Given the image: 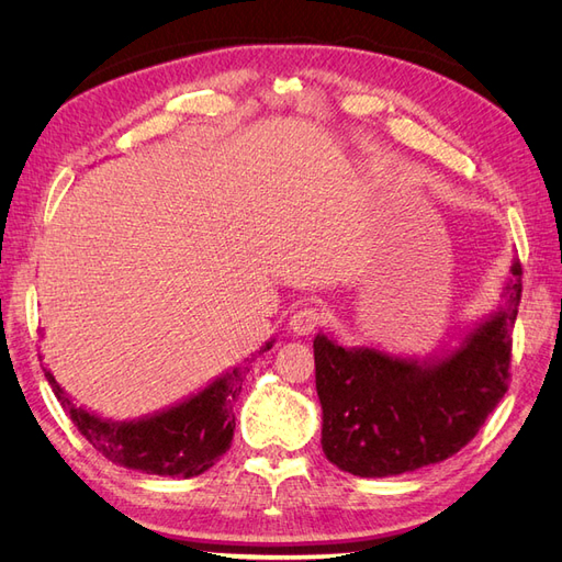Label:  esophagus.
Instances as JSON below:
<instances>
[{"label":"esophagus","mask_w":562,"mask_h":562,"mask_svg":"<svg viewBox=\"0 0 562 562\" xmlns=\"http://www.w3.org/2000/svg\"><path fill=\"white\" fill-rule=\"evenodd\" d=\"M323 323V314L316 307H310L304 304L293 316H291V330L297 335H310L314 328H318Z\"/></svg>","instance_id":"obj_1"}]
</instances>
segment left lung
I'll return each instance as SVG.
<instances>
[{"label": "left lung", "mask_w": 562, "mask_h": 562, "mask_svg": "<svg viewBox=\"0 0 562 562\" xmlns=\"http://www.w3.org/2000/svg\"><path fill=\"white\" fill-rule=\"evenodd\" d=\"M520 277L514 260L499 307L427 359L314 337L321 446L337 469L386 479L443 462L479 434L506 394Z\"/></svg>", "instance_id": "obj_1"}]
</instances>
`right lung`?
Instances as JSON below:
<instances>
[{"label": "right lung", "instance_id": "add662e5", "mask_svg": "<svg viewBox=\"0 0 562 562\" xmlns=\"http://www.w3.org/2000/svg\"><path fill=\"white\" fill-rule=\"evenodd\" d=\"M274 339L260 351H269ZM248 366H236L215 378L196 394L151 415L114 422L100 417L72 401L44 366V375L75 427L110 462L151 475L192 479L209 471L234 438L232 405L239 398Z\"/></svg>", "mask_w": 562, "mask_h": 562}]
</instances>
